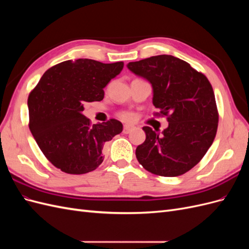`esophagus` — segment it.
Returning a JSON list of instances; mask_svg holds the SVG:
<instances>
[{
  "mask_svg": "<svg viewBox=\"0 0 249 249\" xmlns=\"http://www.w3.org/2000/svg\"><path fill=\"white\" fill-rule=\"evenodd\" d=\"M135 129V126L132 124H124V133L129 134L131 131H133Z\"/></svg>",
  "mask_w": 249,
  "mask_h": 249,
  "instance_id": "1",
  "label": "esophagus"
}]
</instances>
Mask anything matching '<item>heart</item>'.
<instances>
[{
    "instance_id": "obj_1",
    "label": "heart",
    "mask_w": 249,
    "mask_h": 249,
    "mask_svg": "<svg viewBox=\"0 0 249 249\" xmlns=\"http://www.w3.org/2000/svg\"><path fill=\"white\" fill-rule=\"evenodd\" d=\"M119 118L124 120V122H131L134 119V115L130 112H123L119 114Z\"/></svg>"
}]
</instances>
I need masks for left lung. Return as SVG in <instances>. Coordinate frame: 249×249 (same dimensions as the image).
Segmentation results:
<instances>
[{
  "mask_svg": "<svg viewBox=\"0 0 249 249\" xmlns=\"http://www.w3.org/2000/svg\"><path fill=\"white\" fill-rule=\"evenodd\" d=\"M153 86V104L167 116L162 134L143 126L146 138L136 148L138 162L161 177H178L193 168L215 139L218 110L205 74L171 55L153 56L126 65Z\"/></svg>",
  "mask_w": 249,
  "mask_h": 249,
  "instance_id": "8db88e82",
  "label": "left lung"
}]
</instances>
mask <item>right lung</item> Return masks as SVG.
Returning a JSON list of instances; mask_svg holds the SVG:
<instances>
[{"instance_id": "right-lung-1", "label": "right lung", "mask_w": 249, "mask_h": 249, "mask_svg": "<svg viewBox=\"0 0 249 249\" xmlns=\"http://www.w3.org/2000/svg\"><path fill=\"white\" fill-rule=\"evenodd\" d=\"M124 62L67 60L52 66L28 97L29 127L47 159L61 171L83 175L104 160L103 147L122 133L116 119L91 124L82 114L86 103L104 99V88Z\"/></svg>"}]
</instances>
